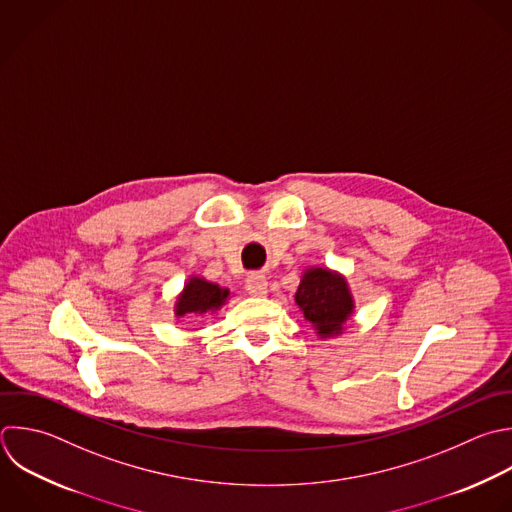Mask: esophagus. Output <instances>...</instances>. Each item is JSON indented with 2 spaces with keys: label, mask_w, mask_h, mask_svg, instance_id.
<instances>
[{
  "label": "esophagus",
  "mask_w": 512,
  "mask_h": 512,
  "mask_svg": "<svg viewBox=\"0 0 512 512\" xmlns=\"http://www.w3.org/2000/svg\"><path fill=\"white\" fill-rule=\"evenodd\" d=\"M246 290L250 296H264L268 290V280L262 274H250L246 278Z\"/></svg>",
  "instance_id": "34e87169"
}]
</instances>
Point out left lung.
I'll use <instances>...</instances> for the list:
<instances>
[{
  "mask_svg": "<svg viewBox=\"0 0 512 512\" xmlns=\"http://www.w3.org/2000/svg\"><path fill=\"white\" fill-rule=\"evenodd\" d=\"M296 304L322 338L340 334L354 308L346 280L324 268L304 272L296 290Z\"/></svg>",
  "mask_w": 512,
  "mask_h": 512,
  "instance_id": "obj_1",
  "label": "left lung"
}]
</instances>
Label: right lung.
<instances>
[{"instance_id":"add662e5","label":"right lung","mask_w":512,"mask_h":512,"mask_svg":"<svg viewBox=\"0 0 512 512\" xmlns=\"http://www.w3.org/2000/svg\"><path fill=\"white\" fill-rule=\"evenodd\" d=\"M228 294L226 288L206 282L204 278H190L176 302V316L214 312L226 302Z\"/></svg>"}]
</instances>
